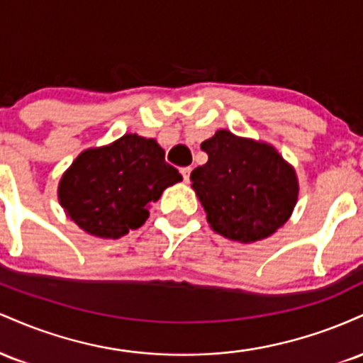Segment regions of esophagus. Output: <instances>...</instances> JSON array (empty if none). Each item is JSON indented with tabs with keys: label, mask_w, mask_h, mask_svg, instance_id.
<instances>
[{
	"label": "esophagus",
	"mask_w": 363,
	"mask_h": 363,
	"mask_svg": "<svg viewBox=\"0 0 363 363\" xmlns=\"http://www.w3.org/2000/svg\"><path fill=\"white\" fill-rule=\"evenodd\" d=\"M191 170H193L191 167H182V169H181V174H182V177H184V181H186V182H189Z\"/></svg>",
	"instance_id": "1"
}]
</instances>
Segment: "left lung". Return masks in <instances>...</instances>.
<instances>
[{
    "label": "left lung",
    "instance_id": "obj_1",
    "mask_svg": "<svg viewBox=\"0 0 363 363\" xmlns=\"http://www.w3.org/2000/svg\"><path fill=\"white\" fill-rule=\"evenodd\" d=\"M201 148L208 162L191 172V187L216 234L252 244L289 222L301 187L295 169L273 145L218 129Z\"/></svg>",
    "mask_w": 363,
    "mask_h": 363
}]
</instances>
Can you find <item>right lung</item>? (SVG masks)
Returning a JSON list of instances; mask_svg holds the SVG:
<instances>
[{"label": "right lung", "instance_id": "right-lung-1", "mask_svg": "<svg viewBox=\"0 0 363 363\" xmlns=\"http://www.w3.org/2000/svg\"><path fill=\"white\" fill-rule=\"evenodd\" d=\"M179 181L182 176L155 140L126 133L83 150L61 176L57 199L86 234L119 239L147 222L150 206Z\"/></svg>", "mask_w": 363, "mask_h": 363}]
</instances>
